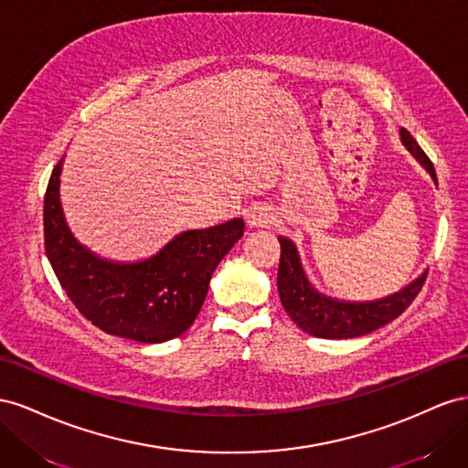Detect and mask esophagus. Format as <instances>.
<instances>
[{
	"mask_svg": "<svg viewBox=\"0 0 468 468\" xmlns=\"http://www.w3.org/2000/svg\"><path fill=\"white\" fill-rule=\"evenodd\" d=\"M272 221H274V216L271 213V209H266L264 206L250 207L247 213L249 227H269Z\"/></svg>",
	"mask_w": 468,
	"mask_h": 468,
	"instance_id": "obj_1",
	"label": "esophagus"
}]
</instances>
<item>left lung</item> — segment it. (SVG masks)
Here are the masks:
<instances>
[{
    "label": "left lung",
    "instance_id": "1",
    "mask_svg": "<svg viewBox=\"0 0 468 468\" xmlns=\"http://www.w3.org/2000/svg\"><path fill=\"white\" fill-rule=\"evenodd\" d=\"M399 141L410 151V154L430 172L437 186L435 168L431 160L425 156L406 129H399ZM280 241V264H278V293L284 310L302 331L322 339H353L367 335L386 324H390L399 314H404L408 305L420 293L427 271H423L408 286L398 290L390 296L370 302H349L331 298L319 292L305 274L300 252L290 239L278 237Z\"/></svg>",
    "mask_w": 468,
    "mask_h": 468
}]
</instances>
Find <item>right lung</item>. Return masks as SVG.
Instances as JSON below:
<instances>
[{
  "label": "right lung",
  "instance_id": "right-lung-1",
  "mask_svg": "<svg viewBox=\"0 0 468 468\" xmlns=\"http://www.w3.org/2000/svg\"><path fill=\"white\" fill-rule=\"evenodd\" d=\"M64 158L45 194V250L60 286L86 319L110 335L165 343L190 329L206 300L213 271L243 237L233 218L209 229L182 231L156 255L122 262L82 245L66 223L60 204Z\"/></svg>",
  "mask_w": 468,
  "mask_h": 468
}]
</instances>
